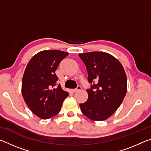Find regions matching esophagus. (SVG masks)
Returning <instances> with one entry per match:
<instances>
[{"label":"esophagus","mask_w":151,"mask_h":151,"mask_svg":"<svg viewBox=\"0 0 151 151\" xmlns=\"http://www.w3.org/2000/svg\"><path fill=\"white\" fill-rule=\"evenodd\" d=\"M81 88H82V87H81V86H78L77 87H76V88L73 89V91H74V92H76V91H79V90H81Z\"/></svg>","instance_id":"obj_1"}]
</instances>
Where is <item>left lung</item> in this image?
Here are the masks:
<instances>
[{
    "mask_svg": "<svg viewBox=\"0 0 151 151\" xmlns=\"http://www.w3.org/2000/svg\"><path fill=\"white\" fill-rule=\"evenodd\" d=\"M86 65L88 99L79 104L81 111L93 121L109 118L122 103L127 91V80L123 66L113 56L103 52L79 54Z\"/></svg>",
    "mask_w": 151,
    "mask_h": 151,
    "instance_id": "left-lung-1",
    "label": "left lung"
}]
</instances>
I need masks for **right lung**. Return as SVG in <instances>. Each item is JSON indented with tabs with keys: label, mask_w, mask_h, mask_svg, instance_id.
<instances>
[{
	"label": "right lung",
	"mask_w": 151,
	"mask_h": 151,
	"mask_svg": "<svg viewBox=\"0 0 151 151\" xmlns=\"http://www.w3.org/2000/svg\"><path fill=\"white\" fill-rule=\"evenodd\" d=\"M68 52L58 50L38 52L28 63L22 81V94L33 113L48 119L59 112L68 93L57 86L55 71Z\"/></svg>",
	"instance_id": "obj_1"
}]
</instances>
